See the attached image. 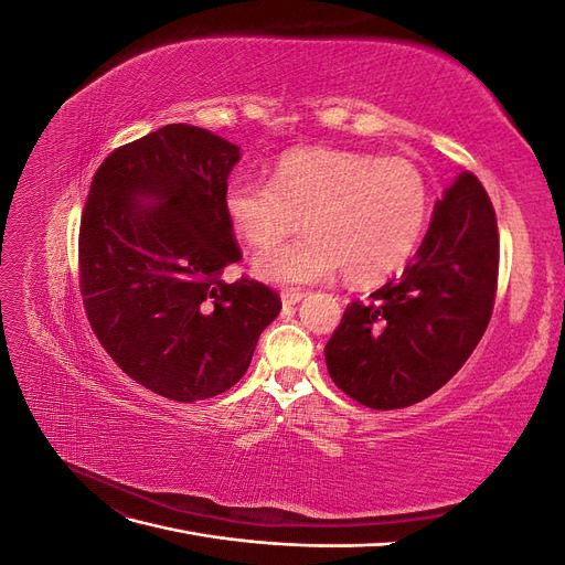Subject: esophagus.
<instances>
[{
  "label": "esophagus",
  "instance_id": "1",
  "mask_svg": "<svg viewBox=\"0 0 565 565\" xmlns=\"http://www.w3.org/2000/svg\"><path fill=\"white\" fill-rule=\"evenodd\" d=\"M280 297H282V303H285V306H295V303H299V301L303 299V292H301V289L289 287V289H282Z\"/></svg>",
  "mask_w": 565,
  "mask_h": 565
}]
</instances>
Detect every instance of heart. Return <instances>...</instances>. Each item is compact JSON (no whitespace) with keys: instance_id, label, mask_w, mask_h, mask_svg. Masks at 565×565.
Instances as JSON below:
<instances>
[{"instance_id":"b5f03b06","label":"heart","mask_w":565,"mask_h":565,"mask_svg":"<svg viewBox=\"0 0 565 565\" xmlns=\"http://www.w3.org/2000/svg\"><path fill=\"white\" fill-rule=\"evenodd\" d=\"M221 202L254 247L276 243L299 216L301 237L252 259L256 276L276 285L318 282L339 268L349 282H380L413 256L429 218V185L413 162L324 146L287 150L268 183L231 179Z\"/></svg>"}]
</instances>
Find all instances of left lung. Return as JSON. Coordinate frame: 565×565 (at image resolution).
I'll use <instances>...</instances> for the list:
<instances>
[{
    "label": "left lung",
    "instance_id": "obj_1",
    "mask_svg": "<svg viewBox=\"0 0 565 565\" xmlns=\"http://www.w3.org/2000/svg\"><path fill=\"white\" fill-rule=\"evenodd\" d=\"M500 266L498 218L473 174L443 191L403 276L347 306L324 347L332 382L372 409L429 398L481 341Z\"/></svg>",
    "mask_w": 565,
    "mask_h": 565
}]
</instances>
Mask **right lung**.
Segmentation results:
<instances>
[{
  "label": "right lung",
  "mask_w": 565,
  "mask_h": 565,
  "mask_svg": "<svg viewBox=\"0 0 565 565\" xmlns=\"http://www.w3.org/2000/svg\"><path fill=\"white\" fill-rule=\"evenodd\" d=\"M241 148L167 125L98 167L79 226L92 330L134 382L179 403L243 380L282 303L266 285L221 280L241 262L224 188Z\"/></svg>",
  "instance_id": "right-lung-1"
}]
</instances>
